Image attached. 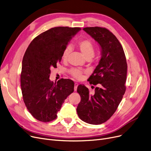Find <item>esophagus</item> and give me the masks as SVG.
Wrapping results in <instances>:
<instances>
[{
  "mask_svg": "<svg viewBox=\"0 0 151 151\" xmlns=\"http://www.w3.org/2000/svg\"><path fill=\"white\" fill-rule=\"evenodd\" d=\"M77 87H78V83H74V91H76V90H77Z\"/></svg>",
  "mask_w": 151,
  "mask_h": 151,
  "instance_id": "34e87169",
  "label": "esophagus"
}]
</instances>
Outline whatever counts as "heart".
Instances as JSON below:
<instances>
[{
  "mask_svg": "<svg viewBox=\"0 0 151 151\" xmlns=\"http://www.w3.org/2000/svg\"><path fill=\"white\" fill-rule=\"evenodd\" d=\"M77 47L78 49H79L80 51L81 52L83 56L87 60L91 59V58H93V56H94L95 47L90 40L88 39L81 40L78 42ZM70 52V48L69 47H66L64 50V51L62 53V57H61L63 61H65L67 60ZM69 73L70 75L75 78H76V79H80V78H81L82 77L83 71L81 70V69L73 68L70 70Z\"/></svg>",
  "mask_w": 151,
  "mask_h": 151,
  "instance_id": "b5f03b06",
  "label": "heart"
}]
</instances>
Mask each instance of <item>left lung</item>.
<instances>
[{"label":"left lung","instance_id":"obj_1","mask_svg":"<svg viewBox=\"0 0 151 151\" xmlns=\"http://www.w3.org/2000/svg\"><path fill=\"white\" fill-rule=\"evenodd\" d=\"M101 47V58L87 80L98 85L90 95L83 85L77 91L81 100L77 107L79 118L86 123L99 125L109 120L117 110L126 90L127 64L122 46L106 28L87 27L83 29Z\"/></svg>","mask_w":151,"mask_h":151}]
</instances>
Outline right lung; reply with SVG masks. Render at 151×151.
Returning a JSON list of instances; mask_svg holds the SVG:
<instances>
[{
	"instance_id": "add662e5",
	"label": "right lung",
	"mask_w": 151,
	"mask_h": 151,
	"mask_svg": "<svg viewBox=\"0 0 151 151\" xmlns=\"http://www.w3.org/2000/svg\"><path fill=\"white\" fill-rule=\"evenodd\" d=\"M80 27H55L41 33L28 46L22 61L21 87L24 104L37 120L48 122L66 98L74 91V82L61 78L53 83L49 79L51 69L62 59L68 42Z\"/></svg>"
}]
</instances>
